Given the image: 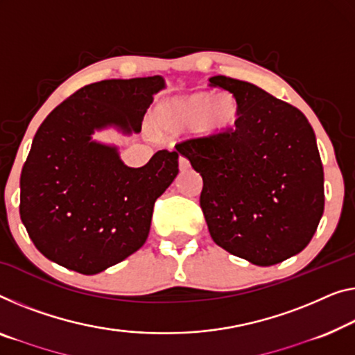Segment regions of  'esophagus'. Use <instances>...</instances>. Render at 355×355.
Instances as JSON below:
<instances>
[{"instance_id":"esophagus-1","label":"esophagus","mask_w":355,"mask_h":355,"mask_svg":"<svg viewBox=\"0 0 355 355\" xmlns=\"http://www.w3.org/2000/svg\"><path fill=\"white\" fill-rule=\"evenodd\" d=\"M178 167H180V171H187V168H189V161L187 159V157L184 156L178 157Z\"/></svg>"}]
</instances>
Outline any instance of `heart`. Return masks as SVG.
<instances>
[{"label": "heart", "instance_id": "1", "mask_svg": "<svg viewBox=\"0 0 355 355\" xmlns=\"http://www.w3.org/2000/svg\"><path fill=\"white\" fill-rule=\"evenodd\" d=\"M156 123L168 132H183L193 127L202 135H216L234 125L237 105L230 95L194 92L168 98L157 105Z\"/></svg>", "mask_w": 355, "mask_h": 355}]
</instances>
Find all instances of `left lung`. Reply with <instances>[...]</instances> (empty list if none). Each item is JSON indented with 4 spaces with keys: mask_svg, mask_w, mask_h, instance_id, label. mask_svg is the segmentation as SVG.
<instances>
[{
    "mask_svg": "<svg viewBox=\"0 0 355 355\" xmlns=\"http://www.w3.org/2000/svg\"><path fill=\"white\" fill-rule=\"evenodd\" d=\"M232 94L234 127L175 145L202 177L200 209L211 239L232 255L271 266L300 253L324 214V167L306 116L250 83L210 78Z\"/></svg>",
    "mask_w": 355,
    "mask_h": 355,
    "instance_id": "1",
    "label": "left lung"
}]
</instances>
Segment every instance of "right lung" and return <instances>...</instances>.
Wrapping results in <instances>:
<instances>
[{"mask_svg":"<svg viewBox=\"0 0 355 355\" xmlns=\"http://www.w3.org/2000/svg\"><path fill=\"white\" fill-rule=\"evenodd\" d=\"M161 76L105 79L78 89L36 132L20 173V220L35 247L60 266L92 276L145 244L153 209L178 173V153L157 151L132 168L95 129L140 132Z\"/></svg>","mask_w":355,"mask_h":355,"instance_id":"1","label":"right lung"}]
</instances>
